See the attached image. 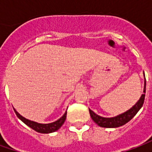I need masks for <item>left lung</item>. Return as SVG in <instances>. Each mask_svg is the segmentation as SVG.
<instances>
[{"instance_id": "obj_1", "label": "left lung", "mask_w": 152, "mask_h": 152, "mask_svg": "<svg viewBox=\"0 0 152 152\" xmlns=\"http://www.w3.org/2000/svg\"><path fill=\"white\" fill-rule=\"evenodd\" d=\"M144 76V89H143V94L141 95L139 100L136 102V104L134 105L130 109H129L128 111L124 112L122 114H120L114 116V117H102L100 116L99 115H97L95 112H94L92 110H89V114L90 116L92 118V120L99 126L102 128H117L120 126L124 125L129 121H130L132 118L134 117L135 115L137 114V112L141 109L142 107L144 102V99H145V93H146V78H145V74L143 72Z\"/></svg>"}]
</instances>
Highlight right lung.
Returning <instances> with one entry per match:
<instances>
[{"label":"right lung","instance_id":"1","mask_svg":"<svg viewBox=\"0 0 152 152\" xmlns=\"http://www.w3.org/2000/svg\"><path fill=\"white\" fill-rule=\"evenodd\" d=\"M14 110H15V114L17 115L18 119H20L25 124L28 125V127L31 128L32 129H34L35 131H37L38 133H40V134H50V133L57 131L58 129L61 128V126L63 125L66 118V112L63 114V116L59 118L58 121L52 122V123H49V124H40V123H37V122H35V121L26 119V118L19 114L15 109H14Z\"/></svg>","mask_w":152,"mask_h":152}]
</instances>
